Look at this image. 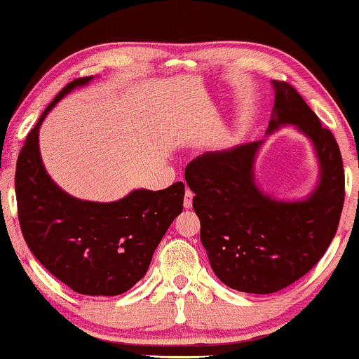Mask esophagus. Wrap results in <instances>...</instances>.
<instances>
[{"label": "esophagus", "instance_id": "esophagus-1", "mask_svg": "<svg viewBox=\"0 0 359 359\" xmlns=\"http://www.w3.org/2000/svg\"><path fill=\"white\" fill-rule=\"evenodd\" d=\"M193 198H194L193 191H191L189 188H186V193H184V201H183V205H184L186 209H191V208H193Z\"/></svg>", "mask_w": 359, "mask_h": 359}]
</instances>
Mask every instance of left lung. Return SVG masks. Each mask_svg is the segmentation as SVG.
I'll list each match as a JSON object with an SVG mask.
<instances>
[{
    "label": "left lung",
    "instance_id": "obj_1",
    "mask_svg": "<svg viewBox=\"0 0 359 359\" xmlns=\"http://www.w3.org/2000/svg\"><path fill=\"white\" fill-rule=\"evenodd\" d=\"M271 85L266 135L294 126L316 154L318 181L306 198L278 199L257 184L255 160L264 140L208 151L184 171L210 268L225 286L252 294L281 291L311 271L335 237L345 201L335 137L289 83Z\"/></svg>",
    "mask_w": 359,
    "mask_h": 359
}]
</instances>
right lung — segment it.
Masks as SVG:
<instances>
[{"instance_id": "add662e5", "label": "right lung", "mask_w": 359, "mask_h": 359, "mask_svg": "<svg viewBox=\"0 0 359 359\" xmlns=\"http://www.w3.org/2000/svg\"><path fill=\"white\" fill-rule=\"evenodd\" d=\"M95 76L73 80L29 132L16 165L18 217L27 247L58 281L86 296H117L139 283L155 248L183 210L184 184L134 189L112 203L73 198L47 173L39 129L58 101Z\"/></svg>"}]
</instances>
